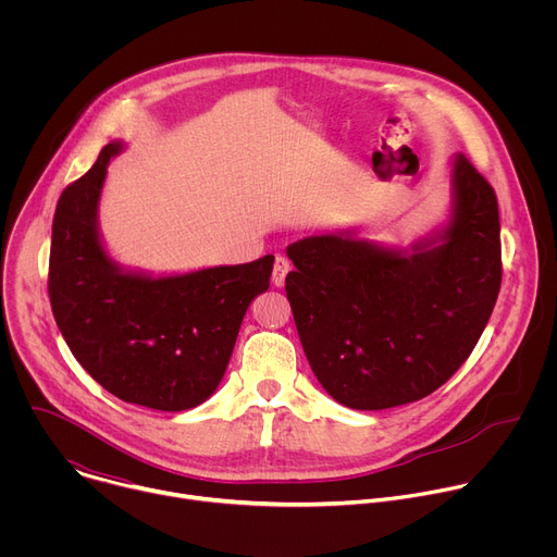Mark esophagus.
Here are the masks:
<instances>
[{"label":"esophagus","mask_w":557,"mask_h":557,"mask_svg":"<svg viewBox=\"0 0 557 557\" xmlns=\"http://www.w3.org/2000/svg\"><path fill=\"white\" fill-rule=\"evenodd\" d=\"M288 271H290V262H288L286 258H277L275 264H273V275H271L273 284H275V286H284Z\"/></svg>","instance_id":"obj_1"}]
</instances>
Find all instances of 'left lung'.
<instances>
[{
    "mask_svg": "<svg viewBox=\"0 0 557 557\" xmlns=\"http://www.w3.org/2000/svg\"><path fill=\"white\" fill-rule=\"evenodd\" d=\"M449 211L408 247L361 226L314 231L286 247L306 359L333 399L385 410L441 387L479 344L500 290V222L492 185L449 158Z\"/></svg>",
    "mask_w": 557,
    "mask_h": 557,
    "instance_id": "1",
    "label": "left lung"
}]
</instances>
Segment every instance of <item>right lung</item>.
Listing matches in <instances>:
<instances>
[{
    "instance_id": "right-lung-1",
    "label": "right lung",
    "mask_w": 557,
    "mask_h": 557,
    "mask_svg": "<svg viewBox=\"0 0 557 557\" xmlns=\"http://www.w3.org/2000/svg\"><path fill=\"white\" fill-rule=\"evenodd\" d=\"M112 140L59 198L48 293L76 361L125 404L183 412L220 385L251 301L269 288L273 256L187 273L119 264L99 224Z\"/></svg>"
}]
</instances>
